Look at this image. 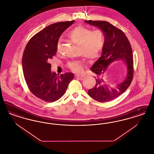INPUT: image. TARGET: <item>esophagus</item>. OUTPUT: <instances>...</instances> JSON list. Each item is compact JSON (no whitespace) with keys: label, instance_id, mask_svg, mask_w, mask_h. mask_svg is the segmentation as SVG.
<instances>
[{"label":"esophagus","instance_id":"34e87169","mask_svg":"<svg viewBox=\"0 0 154 154\" xmlns=\"http://www.w3.org/2000/svg\"><path fill=\"white\" fill-rule=\"evenodd\" d=\"M84 76V74H75V77H79V78H82Z\"/></svg>","mask_w":154,"mask_h":154}]
</instances>
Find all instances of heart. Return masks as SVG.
Segmentation results:
<instances>
[{
  "label": "heart",
  "instance_id": "obj_1",
  "mask_svg": "<svg viewBox=\"0 0 154 154\" xmlns=\"http://www.w3.org/2000/svg\"><path fill=\"white\" fill-rule=\"evenodd\" d=\"M66 36L74 44L79 45L80 52L85 58L95 59L102 51L105 43V35L102 30H92L84 26H77L68 32ZM60 42L58 41L56 48L59 51ZM68 67L74 72H80L84 67L81 61H72L68 63Z\"/></svg>",
  "mask_w": 154,
  "mask_h": 154
}]
</instances>
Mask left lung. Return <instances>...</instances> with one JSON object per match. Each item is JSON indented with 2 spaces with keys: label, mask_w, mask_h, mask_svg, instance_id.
<instances>
[{
  "label": "left lung",
  "mask_w": 154,
  "mask_h": 154,
  "mask_svg": "<svg viewBox=\"0 0 154 154\" xmlns=\"http://www.w3.org/2000/svg\"><path fill=\"white\" fill-rule=\"evenodd\" d=\"M85 22L98 27L105 35V43L102 55L92 66L91 71L95 74L96 84L88 91L92 98L99 102H107L116 99L129 87L133 77V59L131 45L122 30L110 23L103 21L85 20ZM121 59L127 66L126 79L116 88L107 86L102 77L107 66L115 60Z\"/></svg>",
  "instance_id": "1"
}]
</instances>
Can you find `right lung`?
<instances>
[{
  "label": "right lung",
  "mask_w": 154,
  "mask_h": 154,
  "mask_svg": "<svg viewBox=\"0 0 154 154\" xmlns=\"http://www.w3.org/2000/svg\"><path fill=\"white\" fill-rule=\"evenodd\" d=\"M74 22L48 25L32 37L25 47L22 60L24 78L30 91L42 100L53 102L58 100L74 79L72 73H52L49 63L56 55L59 37Z\"/></svg>",
  "instance_id": "add662e5"
}]
</instances>
